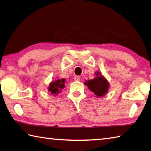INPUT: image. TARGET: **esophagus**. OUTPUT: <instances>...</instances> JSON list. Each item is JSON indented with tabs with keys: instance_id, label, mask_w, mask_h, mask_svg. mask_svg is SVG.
Masks as SVG:
<instances>
[{
	"instance_id": "obj_1",
	"label": "esophagus",
	"mask_w": 151,
	"mask_h": 151,
	"mask_svg": "<svg viewBox=\"0 0 151 151\" xmlns=\"http://www.w3.org/2000/svg\"><path fill=\"white\" fill-rule=\"evenodd\" d=\"M74 80L76 81H79L81 80V77L79 76H75V77H74Z\"/></svg>"
}]
</instances>
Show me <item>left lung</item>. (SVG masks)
I'll list each match as a JSON object with an SVG mask.
<instances>
[{
  "label": "left lung",
  "mask_w": 151,
  "mask_h": 151,
  "mask_svg": "<svg viewBox=\"0 0 151 151\" xmlns=\"http://www.w3.org/2000/svg\"><path fill=\"white\" fill-rule=\"evenodd\" d=\"M95 75V78L91 80L85 81L84 84L87 86L89 90L93 92L97 97L104 96L109 91L110 87L109 83L99 71H96Z\"/></svg>",
  "instance_id": "left-lung-1"
}]
</instances>
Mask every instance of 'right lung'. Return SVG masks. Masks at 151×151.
Returning <instances> with one entry per match:
<instances>
[{
    "instance_id": "obj_1",
    "label": "right lung",
    "mask_w": 151,
    "mask_h": 151,
    "mask_svg": "<svg viewBox=\"0 0 151 151\" xmlns=\"http://www.w3.org/2000/svg\"><path fill=\"white\" fill-rule=\"evenodd\" d=\"M65 78L57 79L55 81H52L49 84L48 90L51 94H53L54 95H57L61 91V89L65 88Z\"/></svg>"
}]
</instances>
